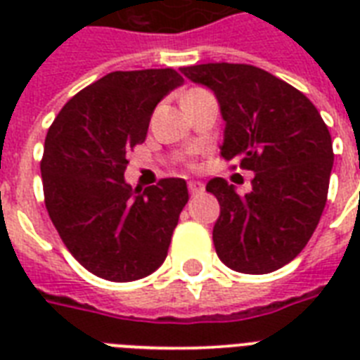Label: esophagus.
Returning <instances> with one entry per match:
<instances>
[{
    "label": "esophagus",
    "mask_w": 360,
    "mask_h": 360,
    "mask_svg": "<svg viewBox=\"0 0 360 360\" xmlns=\"http://www.w3.org/2000/svg\"><path fill=\"white\" fill-rule=\"evenodd\" d=\"M188 192H191L192 196H194V194H202L203 183H200V181H191V183H188Z\"/></svg>",
    "instance_id": "esophagus-1"
}]
</instances>
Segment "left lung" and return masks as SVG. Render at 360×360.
<instances>
[{
	"label": "left lung",
	"instance_id": "8db88e82",
	"mask_svg": "<svg viewBox=\"0 0 360 360\" xmlns=\"http://www.w3.org/2000/svg\"><path fill=\"white\" fill-rule=\"evenodd\" d=\"M181 72L219 98L220 157L254 172L243 198L222 177L207 183L220 203L217 254L239 273H273L301 254L321 219L335 160L329 129L307 95L254 65H192Z\"/></svg>",
	"mask_w": 360,
	"mask_h": 360
}]
</instances>
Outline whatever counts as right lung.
Returning <instances> with one entry per match:
<instances>
[{
  "label": "right lung",
  "mask_w": 360,
  "mask_h": 360,
  "mask_svg": "<svg viewBox=\"0 0 360 360\" xmlns=\"http://www.w3.org/2000/svg\"><path fill=\"white\" fill-rule=\"evenodd\" d=\"M183 82L174 69L115 70L76 93L48 129L44 205L76 262L101 278H143L168 256L186 183L168 177L132 191L123 177L155 106Z\"/></svg>",
  "instance_id": "add662e5"
}]
</instances>
